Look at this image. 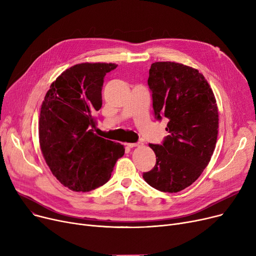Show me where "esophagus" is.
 <instances>
[{
	"label": "esophagus",
	"instance_id": "1",
	"mask_svg": "<svg viewBox=\"0 0 256 256\" xmlns=\"http://www.w3.org/2000/svg\"><path fill=\"white\" fill-rule=\"evenodd\" d=\"M128 147H130V148H132V147H137V146H141L142 143L138 142V143H126V144Z\"/></svg>",
	"mask_w": 256,
	"mask_h": 256
}]
</instances>
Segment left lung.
<instances>
[{"label":"left lung","mask_w":256,"mask_h":256,"mask_svg":"<svg viewBox=\"0 0 256 256\" xmlns=\"http://www.w3.org/2000/svg\"><path fill=\"white\" fill-rule=\"evenodd\" d=\"M147 82L156 118H168L169 135L162 145L150 144L156 163L143 178L160 192L176 193L210 163L219 128L216 98L204 74L182 63H152Z\"/></svg>","instance_id":"8db88e82"}]
</instances>
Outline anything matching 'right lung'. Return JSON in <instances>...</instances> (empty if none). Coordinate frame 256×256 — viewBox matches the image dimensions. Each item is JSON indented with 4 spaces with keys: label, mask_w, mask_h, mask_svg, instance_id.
I'll list each match as a JSON object with an SVG mask.
<instances>
[{
    "label": "right lung",
    "mask_w": 256,
    "mask_h": 256,
    "mask_svg": "<svg viewBox=\"0 0 256 256\" xmlns=\"http://www.w3.org/2000/svg\"><path fill=\"white\" fill-rule=\"evenodd\" d=\"M115 63H80L54 80L38 120L40 150L63 186L89 192L104 184L124 146L98 137L93 115L102 104V87Z\"/></svg>",
    "instance_id": "add662e5"
}]
</instances>
